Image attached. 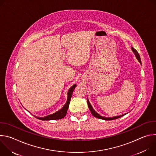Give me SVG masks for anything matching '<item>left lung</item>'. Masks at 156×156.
I'll use <instances>...</instances> for the list:
<instances>
[{"label":"left lung","instance_id":"obj_1","mask_svg":"<svg viewBox=\"0 0 156 156\" xmlns=\"http://www.w3.org/2000/svg\"><path fill=\"white\" fill-rule=\"evenodd\" d=\"M131 49H132L133 52L135 53V55H136V58H137V59L138 60V61L141 63V62L140 56L138 52H137V51H136L135 49L133 48H131ZM87 103L88 107H89V108H90V111H91V112L92 115H93L94 117H96V118H98V119H102V120H115V119H119V118H120V117H121L125 115V114H124V115H120V116H117V117H111V118H110V117H108V118H107V117H102V116L99 115L96 112V111L93 109V108L92 107V106H91V105L90 104V102H89L88 99L87 100Z\"/></svg>","mask_w":156,"mask_h":156}]
</instances>
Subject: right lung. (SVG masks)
<instances>
[{
  "mask_svg": "<svg viewBox=\"0 0 156 156\" xmlns=\"http://www.w3.org/2000/svg\"><path fill=\"white\" fill-rule=\"evenodd\" d=\"M76 84H74L73 86H72L70 90H69V93H68V98H67V101H66L65 104L64 105V106L58 111H57V112L53 114H51L49 115L46 117H37L38 119L39 120H58V119H61L62 118H63L66 114V112H67V110L69 108V106L70 104V99L71 98L72 96V94H73V91L75 90V88L76 87ZM35 117V116H34Z\"/></svg>",
  "mask_w": 156,
  "mask_h": 156,
  "instance_id": "1",
  "label": "right lung"
}]
</instances>
